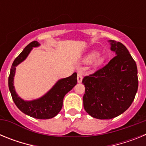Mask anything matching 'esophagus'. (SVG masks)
<instances>
[{
	"mask_svg": "<svg viewBox=\"0 0 146 146\" xmlns=\"http://www.w3.org/2000/svg\"><path fill=\"white\" fill-rule=\"evenodd\" d=\"M82 75L80 74V73H78L77 74V82H82Z\"/></svg>",
	"mask_w": 146,
	"mask_h": 146,
	"instance_id": "34e87169",
	"label": "esophagus"
}]
</instances>
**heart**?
Wrapping results in <instances>:
<instances>
[{"label": "heart", "mask_w": 146, "mask_h": 146, "mask_svg": "<svg viewBox=\"0 0 146 146\" xmlns=\"http://www.w3.org/2000/svg\"><path fill=\"white\" fill-rule=\"evenodd\" d=\"M84 62L86 63H90L92 60H94V66L95 67L99 66L102 64L104 62V58L102 57L99 56V52L96 51H92L89 52L88 55H86L84 58Z\"/></svg>", "instance_id": "obj_1"}]
</instances>
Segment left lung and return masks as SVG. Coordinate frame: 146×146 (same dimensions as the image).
Masks as SVG:
<instances>
[{"label":"left lung","instance_id":"8db88e82","mask_svg":"<svg viewBox=\"0 0 146 146\" xmlns=\"http://www.w3.org/2000/svg\"><path fill=\"white\" fill-rule=\"evenodd\" d=\"M115 56L102 69L82 79L83 106L93 118L111 119L124 113L138 88L137 68L123 44L109 40Z\"/></svg>","mask_w":146,"mask_h":146}]
</instances>
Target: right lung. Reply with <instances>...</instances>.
I'll return each instance as SVG.
<instances>
[{
    "instance_id": "add662e5",
    "label": "right lung",
    "mask_w": 146,
    "mask_h": 146,
    "mask_svg": "<svg viewBox=\"0 0 146 146\" xmlns=\"http://www.w3.org/2000/svg\"><path fill=\"white\" fill-rule=\"evenodd\" d=\"M40 44L33 41L28 44L23 52L13 62L9 77V88L13 101L23 113L38 119H50L58 114L63 106L64 96L77 84V73L58 81L50 91L43 96L31 101H25L18 96L14 86V77L16 66L25 60L33 47H38Z\"/></svg>"
}]
</instances>
